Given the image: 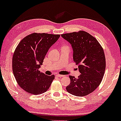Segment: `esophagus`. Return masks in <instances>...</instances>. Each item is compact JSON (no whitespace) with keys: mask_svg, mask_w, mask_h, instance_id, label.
<instances>
[{"mask_svg":"<svg viewBox=\"0 0 121 121\" xmlns=\"http://www.w3.org/2000/svg\"><path fill=\"white\" fill-rule=\"evenodd\" d=\"M56 77H60V78H62V77H64V75H60V74H56Z\"/></svg>","mask_w":121,"mask_h":121,"instance_id":"34e87169","label":"esophagus"}]
</instances>
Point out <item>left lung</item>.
<instances>
[{
	"instance_id": "obj_1",
	"label": "left lung",
	"mask_w": 121,
	"mask_h": 121,
	"mask_svg": "<svg viewBox=\"0 0 121 121\" xmlns=\"http://www.w3.org/2000/svg\"><path fill=\"white\" fill-rule=\"evenodd\" d=\"M61 36L71 44L73 60L81 73L77 79L69 76L71 82L66 86L67 91L76 96H86L99 86L104 75L106 60L103 49L96 38L86 31Z\"/></svg>"
}]
</instances>
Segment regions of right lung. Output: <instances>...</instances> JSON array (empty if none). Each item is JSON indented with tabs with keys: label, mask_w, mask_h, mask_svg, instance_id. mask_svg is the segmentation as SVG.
Masks as SVG:
<instances>
[{
	"label": "right lung",
	"mask_w": 121,
	"mask_h": 121,
	"mask_svg": "<svg viewBox=\"0 0 121 121\" xmlns=\"http://www.w3.org/2000/svg\"><path fill=\"white\" fill-rule=\"evenodd\" d=\"M59 37V35L33 33L17 46L13 57V72L18 85L26 92L39 95L49 88L55 75H47L39 69L48 50Z\"/></svg>",
	"instance_id": "add662e5"
}]
</instances>
